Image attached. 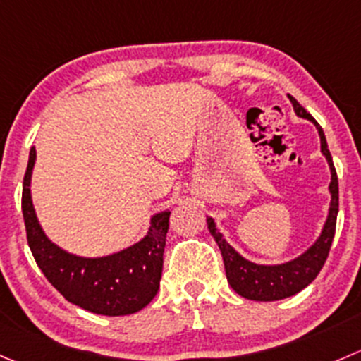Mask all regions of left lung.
<instances>
[{
	"label": "left lung",
	"mask_w": 361,
	"mask_h": 361,
	"mask_svg": "<svg viewBox=\"0 0 361 361\" xmlns=\"http://www.w3.org/2000/svg\"><path fill=\"white\" fill-rule=\"evenodd\" d=\"M295 113L300 118H307L316 125L317 132L321 137V152L326 157L328 164H330L331 171V183H330V213H328L326 224L323 227V233L317 238L316 243L302 254L300 257L293 259V261L284 262V264L275 266H264L255 264V262L247 261L241 257L226 240L222 234L216 231L213 219H208V229L215 238L216 245H219L220 252H222L224 268H226V277L231 288L238 293L240 296L247 300H255V302H275V300H284L289 296L296 295L302 289H305L317 274L324 266V261L328 257V252L331 248V241L335 236V227H337V213H338V178L337 171L334 167V160H331L330 149H328L326 137H324L323 128L319 127L316 120L303 109L298 104L295 97L289 95Z\"/></svg>",
	"instance_id": "1"
}]
</instances>
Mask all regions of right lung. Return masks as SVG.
Returning a JSON list of instances; mask_svg holds the SVG:
<instances>
[{
    "mask_svg": "<svg viewBox=\"0 0 361 361\" xmlns=\"http://www.w3.org/2000/svg\"><path fill=\"white\" fill-rule=\"evenodd\" d=\"M31 148L23 185V216L27 245L49 282L73 305L100 316H127L145 309L160 286L171 212L157 213L139 243L106 257H79L56 247L38 224L31 202Z\"/></svg>",
    "mask_w": 361,
    "mask_h": 361,
    "instance_id": "obj_1",
    "label": "right lung"
}]
</instances>
